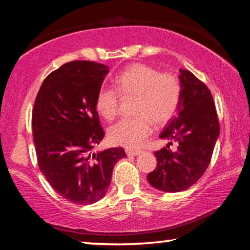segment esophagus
<instances>
[{
    "label": "esophagus",
    "instance_id": "obj_1",
    "mask_svg": "<svg viewBox=\"0 0 250 250\" xmlns=\"http://www.w3.org/2000/svg\"><path fill=\"white\" fill-rule=\"evenodd\" d=\"M125 153L128 155H139V154L142 153V151L141 150H129V149H126Z\"/></svg>",
    "mask_w": 250,
    "mask_h": 250
}]
</instances>
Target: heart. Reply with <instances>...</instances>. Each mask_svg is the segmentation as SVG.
Returning a JSON list of instances; mask_svg holds the SVG:
<instances>
[{
    "label": "heart",
    "instance_id": "b5f03b06",
    "mask_svg": "<svg viewBox=\"0 0 250 250\" xmlns=\"http://www.w3.org/2000/svg\"><path fill=\"white\" fill-rule=\"evenodd\" d=\"M122 97H135V118L124 119L109 129L113 145L135 149L152 132V122L167 124L180 105L182 86L172 73H160L155 67L138 62L121 71L116 78ZM112 87H101L97 92L95 105L104 119H115L119 111L120 94Z\"/></svg>",
    "mask_w": 250,
    "mask_h": 250
}]
</instances>
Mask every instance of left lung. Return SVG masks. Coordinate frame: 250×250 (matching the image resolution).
Returning <instances> with one entry per match:
<instances>
[{
    "instance_id": "left-lung-1",
    "label": "left lung",
    "mask_w": 250,
    "mask_h": 250,
    "mask_svg": "<svg viewBox=\"0 0 250 250\" xmlns=\"http://www.w3.org/2000/svg\"><path fill=\"white\" fill-rule=\"evenodd\" d=\"M182 95L175 117L160 134L179 142L175 152L163 147L155 152L158 166L147 174L153 188L181 192L195 184L209 166L219 135V122L210 91L191 71L180 70Z\"/></svg>"
}]
</instances>
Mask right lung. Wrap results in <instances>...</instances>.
Here are the masks:
<instances>
[{
	"label": "right lung",
	"instance_id": "obj_1",
	"mask_svg": "<svg viewBox=\"0 0 250 250\" xmlns=\"http://www.w3.org/2000/svg\"><path fill=\"white\" fill-rule=\"evenodd\" d=\"M108 66L90 61L66 62L42 83L34 103L32 130L37 162L57 194L89 205L104 196L122 147L94 153L104 137L95 101Z\"/></svg>",
	"mask_w": 250,
	"mask_h": 250
}]
</instances>
